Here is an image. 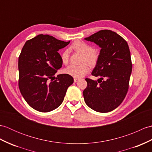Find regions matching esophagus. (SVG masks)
Wrapping results in <instances>:
<instances>
[{"mask_svg": "<svg viewBox=\"0 0 152 152\" xmlns=\"http://www.w3.org/2000/svg\"><path fill=\"white\" fill-rule=\"evenodd\" d=\"M78 80H79L78 78H75V79H74V82H75V83H76V82H78Z\"/></svg>", "mask_w": 152, "mask_h": 152, "instance_id": "1", "label": "esophagus"}]
</instances>
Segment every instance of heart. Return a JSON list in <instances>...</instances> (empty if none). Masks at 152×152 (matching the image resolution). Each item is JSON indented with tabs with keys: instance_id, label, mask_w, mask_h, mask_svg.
<instances>
[{
	"instance_id": "heart-1",
	"label": "heart",
	"mask_w": 152,
	"mask_h": 152,
	"mask_svg": "<svg viewBox=\"0 0 152 152\" xmlns=\"http://www.w3.org/2000/svg\"><path fill=\"white\" fill-rule=\"evenodd\" d=\"M70 50H74L83 54L82 61H86L91 66H94L98 60V54L93 50L92 46L83 41H77L70 47ZM61 61L64 64H67L69 60V53L67 50L62 52ZM89 72V67L86 63L80 65H70L65 70L64 72L75 78H81Z\"/></svg>"
}]
</instances>
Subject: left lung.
Here are the masks:
<instances>
[{
    "label": "left lung",
    "mask_w": 152,
    "mask_h": 152,
    "mask_svg": "<svg viewBox=\"0 0 152 152\" xmlns=\"http://www.w3.org/2000/svg\"><path fill=\"white\" fill-rule=\"evenodd\" d=\"M84 39L101 48L91 73L100 78L98 82L86 79L87 86L83 92L85 102L94 111L110 112L121 105L128 90L132 70L128 45L121 36L109 30H100Z\"/></svg>",
    "instance_id": "8db88e82"
}]
</instances>
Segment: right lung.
Here are the masks:
<instances>
[{
    "label": "right lung",
    "mask_w": 152,
    "mask_h": 152,
    "mask_svg": "<svg viewBox=\"0 0 152 152\" xmlns=\"http://www.w3.org/2000/svg\"><path fill=\"white\" fill-rule=\"evenodd\" d=\"M69 43L40 34L27 41L23 47L18 63L19 89L28 105L38 111L58 108L74 82L73 77L66 74L53 80L63 64L58 51Z\"/></svg>",
    "instance_id": "add662e5"
}]
</instances>
